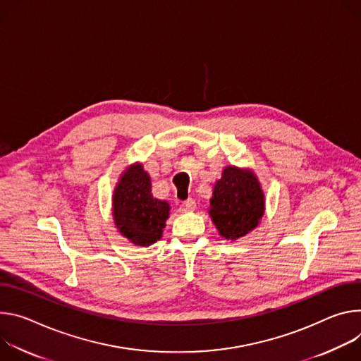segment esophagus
Here are the masks:
<instances>
[{"mask_svg": "<svg viewBox=\"0 0 361 361\" xmlns=\"http://www.w3.org/2000/svg\"><path fill=\"white\" fill-rule=\"evenodd\" d=\"M195 207H196L195 199L189 197V199H186V201H183V202H182V205H180V211H183V212L193 211V209H195Z\"/></svg>", "mask_w": 361, "mask_h": 361, "instance_id": "obj_1", "label": "esophagus"}]
</instances>
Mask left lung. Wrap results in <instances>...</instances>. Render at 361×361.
<instances>
[{"mask_svg": "<svg viewBox=\"0 0 361 361\" xmlns=\"http://www.w3.org/2000/svg\"><path fill=\"white\" fill-rule=\"evenodd\" d=\"M209 214L225 239L247 235L264 214V193L258 179L235 166L225 168L215 183Z\"/></svg>", "mask_w": 361, "mask_h": 361, "instance_id": "obj_1", "label": "left lung"}]
</instances>
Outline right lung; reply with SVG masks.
Returning <instances> with one entry per match:
<instances>
[{"mask_svg": "<svg viewBox=\"0 0 361 361\" xmlns=\"http://www.w3.org/2000/svg\"><path fill=\"white\" fill-rule=\"evenodd\" d=\"M169 209L168 202L153 197L142 165L130 166L120 178L113 196L114 222L135 245L149 247L162 236Z\"/></svg>", "mask_w": 361, "mask_h": 361, "instance_id": "add662e5", "label": "right lung"}]
</instances>
